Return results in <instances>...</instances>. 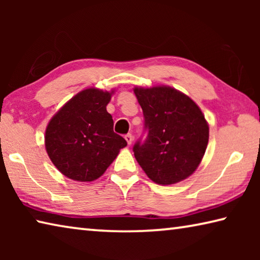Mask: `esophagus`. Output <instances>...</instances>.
<instances>
[{
  "instance_id": "obj_1",
  "label": "esophagus",
  "mask_w": 260,
  "mask_h": 260,
  "mask_svg": "<svg viewBox=\"0 0 260 260\" xmlns=\"http://www.w3.org/2000/svg\"><path fill=\"white\" fill-rule=\"evenodd\" d=\"M125 139H126L127 143H128V144H132V142H133V135H132L131 133L126 134V135H125Z\"/></svg>"
}]
</instances>
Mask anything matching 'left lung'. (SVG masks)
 Returning a JSON list of instances; mask_svg holds the SVG:
<instances>
[{"label": "left lung", "instance_id": "left-lung-1", "mask_svg": "<svg viewBox=\"0 0 260 260\" xmlns=\"http://www.w3.org/2000/svg\"><path fill=\"white\" fill-rule=\"evenodd\" d=\"M147 138L133 147L136 160L153 182L182 181L199 167L209 142V125L187 95L171 87L134 88Z\"/></svg>", "mask_w": 260, "mask_h": 260}]
</instances>
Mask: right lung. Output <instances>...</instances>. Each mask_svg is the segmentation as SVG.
<instances>
[{"instance_id":"right-lung-1","label":"right lung","mask_w":260,"mask_h":260,"mask_svg":"<svg viewBox=\"0 0 260 260\" xmlns=\"http://www.w3.org/2000/svg\"><path fill=\"white\" fill-rule=\"evenodd\" d=\"M109 91L88 88L51 118L46 129V150L61 174L76 181H94L116 159L126 140L113 132L107 111Z\"/></svg>"}]
</instances>
